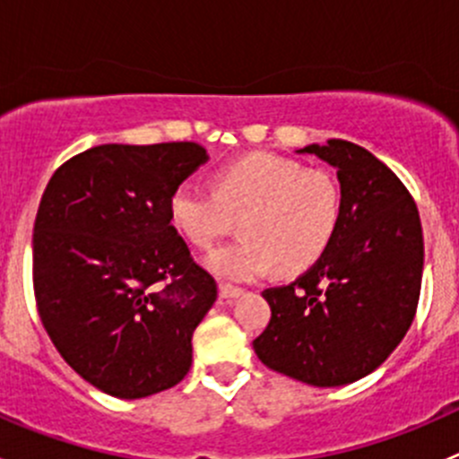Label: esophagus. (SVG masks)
<instances>
[{
  "instance_id": "34e87169",
  "label": "esophagus",
  "mask_w": 459,
  "mask_h": 459,
  "mask_svg": "<svg viewBox=\"0 0 459 459\" xmlns=\"http://www.w3.org/2000/svg\"><path fill=\"white\" fill-rule=\"evenodd\" d=\"M220 295L224 299H235L239 298V295H244L242 289H238V286H230V284H220Z\"/></svg>"
}]
</instances>
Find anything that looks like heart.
<instances>
[{"label": "heart", "instance_id": "1", "mask_svg": "<svg viewBox=\"0 0 459 459\" xmlns=\"http://www.w3.org/2000/svg\"><path fill=\"white\" fill-rule=\"evenodd\" d=\"M238 242L206 259L215 275L251 281L275 264L299 273L317 262L335 239L342 188L333 173L273 152H251L217 170V191L182 182L169 195L173 229L197 248H211L241 215Z\"/></svg>", "mask_w": 459, "mask_h": 459}]
</instances>
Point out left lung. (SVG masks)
<instances>
[{
  "mask_svg": "<svg viewBox=\"0 0 459 459\" xmlns=\"http://www.w3.org/2000/svg\"><path fill=\"white\" fill-rule=\"evenodd\" d=\"M298 152L337 169L340 229L304 275L264 290L271 322L253 349L273 371L311 386H344L373 373L413 322L422 224L404 184L367 148L328 140Z\"/></svg>",
  "mask_w": 459,
  "mask_h": 459,
  "instance_id": "1",
  "label": "left lung"
}]
</instances>
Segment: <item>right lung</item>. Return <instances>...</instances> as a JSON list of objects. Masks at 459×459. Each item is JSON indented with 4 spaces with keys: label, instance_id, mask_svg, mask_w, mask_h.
Returning a JSON list of instances; mask_svg holds the SVG:
<instances>
[{
    "label": "right lung",
    "instance_id": "add662e5",
    "mask_svg": "<svg viewBox=\"0 0 459 459\" xmlns=\"http://www.w3.org/2000/svg\"><path fill=\"white\" fill-rule=\"evenodd\" d=\"M206 160L195 142L101 143L59 166L41 195V324L68 367L108 395H155L191 368L217 284L170 224L169 195Z\"/></svg>",
    "mask_w": 459,
    "mask_h": 459
}]
</instances>
